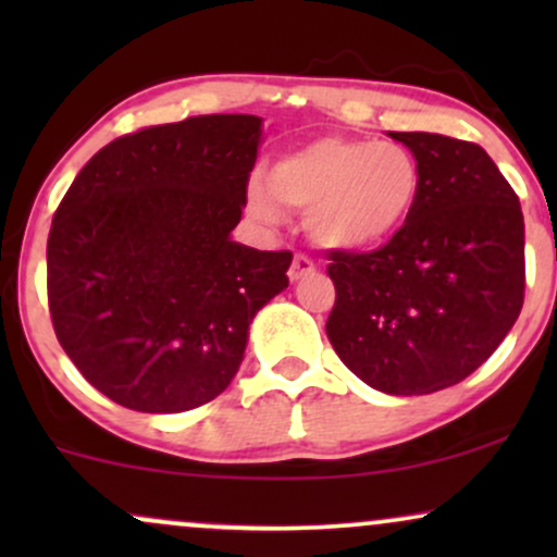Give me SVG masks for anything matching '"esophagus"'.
I'll use <instances>...</instances> for the list:
<instances>
[{"label": "esophagus", "instance_id": "esophagus-1", "mask_svg": "<svg viewBox=\"0 0 557 557\" xmlns=\"http://www.w3.org/2000/svg\"><path fill=\"white\" fill-rule=\"evenodd\" d=\"M314 270H317L314 261H311L309 257H304V253H296V257H293L290 270H287V277H290V283H298V280L314 274Z\"/></svg>", "mask_w": 557, "mask_h": 557}]
</instances>
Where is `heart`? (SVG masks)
Returning <instances> with one entry per match:
<instances>
[{
  "instance_id": "b5f03b06",
  "label": "heart",
  "mask_w": 557,
  "mask_h": 557,
  "mask_svg": "<svg viewBox=\"0 0 557 557\" xmlns=\"http://www.w3.org/2000/svg\"><path fill=\"white\" fill-rule=\"evenodd\" d=\"M419 164L393 140L324 136L287 151L267 183L246 185L248 214L274 227L306 212V233L322 248L367 251L393 238L419 198Z\"/></svg>"
}]
</instances>
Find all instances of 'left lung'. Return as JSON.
Returning a JSON list of instances; mask_svg holds the SVG:
<instances>
[{
  "label": "left lung",
  "mask_w": 557,
  "mask_h": 557,
  "mask_svg": "<svg viewBox=\"0 0 557 557\" xmlns=\"http://www.w3.org/2000/svg\"><path fill=\"white\" fill-rule=\"evenodd\" d=\"M419 164L413 212L380 251H332L327 337L387 395H430L495 354L523 306L519 196L482 146L440 133H387Z\"/></svg>",
  "instance_id": "obj_1"
}]
</instances>
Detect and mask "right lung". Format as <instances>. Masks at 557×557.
<instances>
[{"mask_svg": "<svg viewBox=\"0 0 557 557\" xmlns=\"http://www.w3.org/2000/svg\"><path fill=\"white\" fill-rule=\"evenodd\" d=\"M264 120L146 127L88 159L47 243L57 341L91 385L140 413H181L230 385L290 251L233 240Z\"/></svg>", "mask_w": 557, "mask_h": 557, "instance_id": "right-lung-1", "label": "right lung"}]
</instances>
